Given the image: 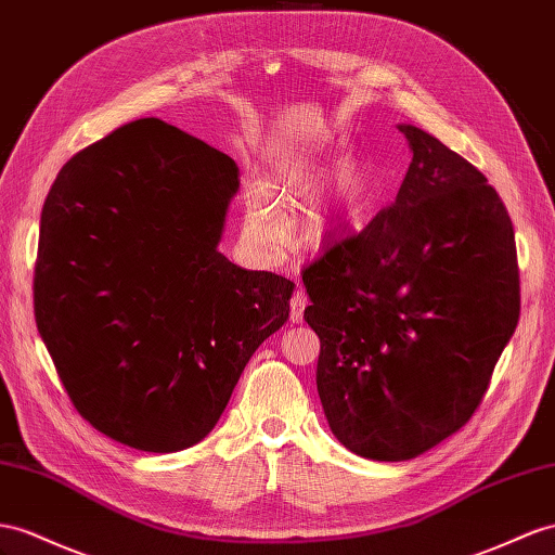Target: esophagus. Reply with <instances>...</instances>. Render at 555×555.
<instances>
[{"mask_svg": "<svg viewBox=\"0 0 555 555\" xmlns=\"http://www.w3.org/2000/svg\"><path fill=\"white\" fill-rule=\"evenodd\" d=\"M307 305H309L307 293H305L302 288H297V291L293 293V297H291V321H293V323H302Z\"/></svg>", "mask_w": 555, "mask_h": 555, "instance_id": "1", "label": "esophagus"}]
</instances>
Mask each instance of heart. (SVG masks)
<instances>
[{"label": "heart", "instance_id": "obj_1", "mask_svg": "<svg viewBox=\"0 0 555 555\" xmlns=\"http://www.w3.org/2000/svg\"><path fill=\"white\" fill-rule=\"evenodd\" d=\"M311 180H314V164L309 159H293L283 166L276 190L286 196L302 194L309 190ZM331 227V208L328 206H314L302 222V230L311 238H321ZM244 241L246 246L260 255V258H272L283 244H286V222H283L276 204L269 198V194L258 188H250L246 192L244 204Z\"/></svg>", "mask_w": 555, "mask_h": 555}]
</instances>
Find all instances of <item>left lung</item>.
Here are the masks:
<instances>
[{
    "label": "left lung",
    "instance_id": "obj_1",
    "mask_svg": "<svg viewBox=\"0 0 555 555\" xmlns=\"http://www.w3.org/2000/svg\"><path fill=\"white\" fill-rule=\"evenodd\" d=\"M396 202L302 269L333 434L413 460L472 420L520 317L508 210L488 178L417 126Z\"/></svg>",
    "mask_w": 555,
    "mask_h": 555
}]
</instances>
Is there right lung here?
<instances>
[{
    "label": "right lung",
    "mask_w": 555,
    "mask_h": 555,
    "mask_svg": "<svg viewBox=\"0 0 555 555\" xmlns=\"http://www.w3.org/2000/svg\"><path fill=\"white\" fill-rule=\"evenodd\" d=\"M234 159L162 119L77 152L41 208L35 319L77 413L145 452L210 434L293 281L218 250Z\"/></svg>",
    "instance_id": "add662e5"
}]
</instances>
